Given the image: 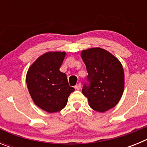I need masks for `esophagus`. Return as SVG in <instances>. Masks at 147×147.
Instances as JSON below:
<instances>
[{"label": "esophagus", "instance_id": "34e87169", "mask_svg": "<svg viewBox=\"0 0 147 147\" xmlns=\"http://www.w3.org/2000/svg\"><path fill=\"white\" fill-rule=\"evenodd\" d=\"M81 88H82V85H81V83H78L77 85H76V86L74 87V88L76 90H80L81 89Z\"/></svg>", "mask_w": 147, "mask_h": 147}]
</instances>
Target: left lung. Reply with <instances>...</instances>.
<instances>
[{
	"label": "left lung",
	"mask_w": 147,
	"mask_h": 147,
	"mask_svg": "<svg viewBox=\"0 0 147 147\" xmlns=\"http://www.w3.org/2000/svg\"><path fill=\"white\" fill-rule=\"evenodd\" d=\"M86 65L89 81L82 93L90 107L104 113L119 103L124 89V73L120 61L111 53L101 48H90L81 52Z\"/></svg>",
	"instance_id": "left-lung-1"
}]
</instances>
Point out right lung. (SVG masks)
<instances>
[{
  "label": "right lung",
  "mask_w": 147,
  "mask_h": 147,
  "mask_svg": "<svg viewBox=\"0 0 147 147\" xmlns=\"http://www.w3.org/2000/svg\"><path fill=\"white\" fill-rule=\"evenodd\" d=\"M65 51H49L39 57L29 67L26 85L33 102L44 111L53 113L64 108L75 89L69 86L65 74L59 71Z\"/></svg>",
  "instance_id": "right-lung-1"
}]
</instances>
